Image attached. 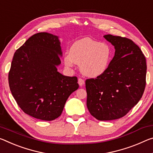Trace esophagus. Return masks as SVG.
I'll return each mask as SVG.
<instances>
[{
    "mask_svg": "<svg viewBox=\"0 0 153 153\" xmlns=\"http://www.w3.org/2000/svg\"><path fill=\"white\" fill-rule=\"evenodd\" d=\"M78 84H79V86H82L84 85V84H85V82H84V79H81V78H79V79H78Z\"/></svg>",
    "mask_w": 153,
    "mask_h": 153,
    "instance_id": "1",
    "label": "esophagus"
}]
</instances>
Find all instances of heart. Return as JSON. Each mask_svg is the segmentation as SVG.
I'll return each instance as SVG.
<instances>
[{"label": "heart", "mask_w": 153, "mask_h": 153, "mask_svg": "<svg viewBox=\"0 0 153 153\" xmlns=\"http://www.w3.org/2000/svg\"><path fill=\"white\" fill-rule=\"evenodd\" d=\"M112 56V49L107 43L86 37L73 43L65 55L64 61L68 67L79 65L82 74L95 78L108 71Z\"/></svg>", "instance_id": "heart-1"}]
</instances>
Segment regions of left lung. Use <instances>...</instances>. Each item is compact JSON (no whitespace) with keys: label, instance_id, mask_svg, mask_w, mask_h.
<instances>
[{"label":"left lung","instance_id":"1","mask_svg":"<svg viewBox=\"0 0 153 153\" xmlns=\"http://www.w3.org/2000/svg\"><path fill=\"white\" fill-rule=\"evenodd\" d=\"M103 37L114 47V56L105 74L86 80V105L97 120H111L125 116L142 98L147 67L133 41L111 35Z\"/></svg>","mask_w":153,"mask_h":153}]
</instances>
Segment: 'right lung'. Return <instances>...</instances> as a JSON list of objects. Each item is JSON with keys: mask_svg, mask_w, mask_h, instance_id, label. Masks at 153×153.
Here are the masks:
<instances>
[{"mask_svg": "<svg viewBox=\"0 0 153 153\" xmlns=\"http://www.w3.org/2000/svg\"><path fill=\"white\" fill-rule=\"evenodd\" d=\"M62 54L59 37L48 33L35 34L16 50L9 84L24 113L42 120H54L61 115L70 94L79 88L76 77L58 71Z\"/></svg>", "mask_w": 153, "mask_h": 153, "instance_id": "1", "label": "right lung"}]
</instances>
